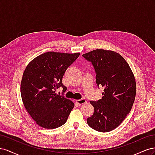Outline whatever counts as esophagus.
<instances>
[{
    "label": "esophagus",
    "instance_id": "1",
    "mask_svg": "<svg viewBox=\"0 0 155 155\" xmlns=\"http://www.w3.org/2000/svg\"><path fill=\"white\" fill-rule=\"evenodd\" d=\"M76 102L77 103L78 105H82V104H85L86 100H85V99H83H83H81V100H76Z\"/></svg>",
    "mask_w": 155,
    "mask_h": 155
}]
</instances>
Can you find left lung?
I'll return each mask as SVG.
<instances>
[{
	"instance_id": "8db88e82",
	"label": "left lung",
	"mask_w": 155,
	"mask_h": 155,
	"mask_svg": "<svg viewBox=\"0 0 155 155\" xmlns=\"http://www.w3.org/2000/svg\"><path fill=\"white\" fill-rule=\"evenodd\" d=\"M82 55L92 62L97 85L104 91L101 99L90 101L94 112L87 118V124L99 132H109L121 124L132 109L137 88L135 77L128 63L114 51L96 49Z\"/></svg>"
}]
</instances>
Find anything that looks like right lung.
<instances>
[{"label": "right lung", "mask_w": 155, "mask_h": 155, "mask_svg": "<svg viewBox=\"0 0 155 155\" xmlns=\"http://www.w3.org/2000/svg\"><path fill=\"white\" fill-rule=\"evenodd\" d=\"M80 53L48 51L27 65L21 83V94L25 109L35 123L45 129L58 128L66 123L74 104L55 90L65 87L62 79L65 71Z\"/></svg>", "instance_id": "add662e5"}]
</instances>
